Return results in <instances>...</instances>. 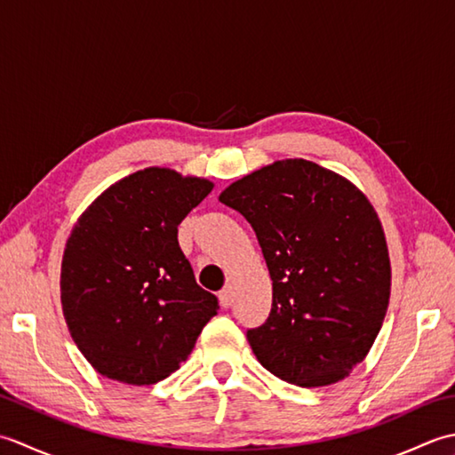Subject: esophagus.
Instances as JSON below:
<instances>
[{
    "label": "esophagus",
    "instance_id": "esophagus-1",
    "mask_svg": "<svg viewBox=\"0 0 455 455\" xmlns=\"http://www.w3.org/2000/svg\"><path fill=\"white\" fill-rule=\"evenodd\" d=\"M219 301H220V305H222V307L228 308V307H230V303H233V289H230V287H225V289H222V291L219 293Z\"/></svg>",
    "mask_w": 455,
    "mask_h": 455
}]
</instances>
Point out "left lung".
<instances>
[{
  "instance_id": "8db88e82",
  "label": "left lung",
  "mask_w": 455,
  "mask_h": 455,
  "mask_svg": "<svg viewBox=\"0 0 455 455\" xmlns=\"http://www.w3.org/2000/svg\"><path fill=\"white\" fill-rule=\"evenodd\" d=\"M219 201L252 225L272 277V313L248 331L258 362L299 387L342 381L370 354L391 295L370 199L340 173L285 158L233 181Z\"/></svg>"
}]
</instances>
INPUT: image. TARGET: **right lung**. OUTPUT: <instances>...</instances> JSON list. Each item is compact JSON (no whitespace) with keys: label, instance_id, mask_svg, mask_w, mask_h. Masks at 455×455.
<instances>
[{"label":"right lung","instance_id":"1","mask_svg":"<svg viewBox=\"0 0 455 455\" xmlns=\"http://www.w3.org/2000/svg\"><path fill=\"white\" fill-rule=\"evenodd\" d=\"M215 183L150 166L95 197L66 240L60 303L95 371L127 385L166 379L188 360L217 297L201 289L178 227Z\"/></svg>","mask_w":455,"mask_h":455}]
</instances>
